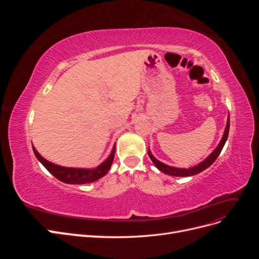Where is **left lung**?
<instances>
[{"mask_svg": "<svg viewBox=\"0 0 259 259\" xmlns=\"http://www.w3.org/2000/svg\"><path fill=\"white\" fill-rule=\"evenodd\" d=\"M229 127H230V117L228 116V121H227V125H226V128H225V132H224V136H223V138L221 140V143H219V145L217 146V148L215 149V150L211 152L204 161L201 162L200 164H198V165H195L193 167H190V168H177V167L166 165V164H164V163L160 162L159 160H156L154 156L151 154V152H150V150H149V149H148V155L150 156V159L153 162L154 165L156 166V168L160 169L162 173H164V174H167V175H170V176H177V177H187V176L197 175V174L201 173V171L206 169L207 167H209L211 164L215 162V160L217 159V156L221 154L223 148H224V146L226 144V140H227V138H228Z\"/></svg>", "mask_w": 259, "mask_h": 259, "instance_id": "1", "label": "left lung"}]
</instances>
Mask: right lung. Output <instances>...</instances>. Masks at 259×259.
I'll return each instance as SVG.
<instances>
[{
	"label": "right lung",
	"mask_w": 259,
	"mask_h": 259,
	"mask_svg": "<svg viewBox=\"0 0 259 259\" xmlns=\"http://www.w3.org/2000/svg\"><path fill=\"white\" fill-rule=\"evenodd\" d=\"M33 152L36 156V159L40 161L44 167L48 169L52 175H54L60 182L65 184H71V185H82V184H89L93 183L95 180L104 177L108 170L110 169L111 164L114 159L115 153V146L113 147L112 151L109 155V158L98 165L95 168H73V167H64L56 165V164L51 163L48 160H45L43 156L36 151V149L33 147Z\"/></svg>",
	"instance_id": "obj_1"
}]
</instances>
